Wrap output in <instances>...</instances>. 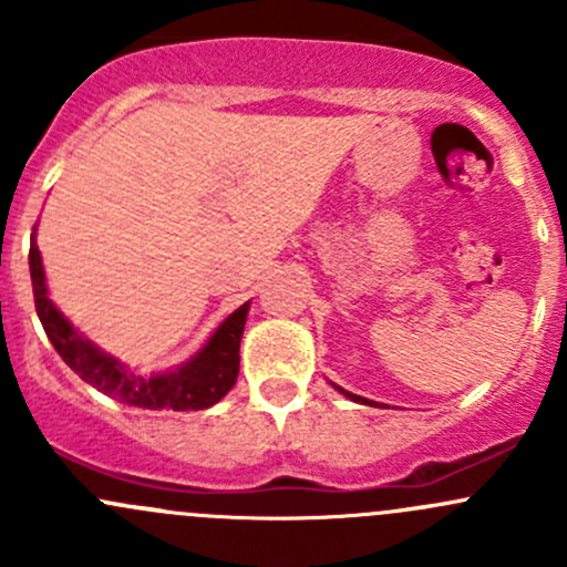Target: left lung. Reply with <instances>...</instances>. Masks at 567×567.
Instances as JSON below:
<instances>
[{
	"label": "left lung",
	"mask_w": 567,
	"mask_h": 567,
	"mask_svg": "<svg viewBox=\"0 0 567 567\" xmlns=\"http://www.w3.org/2000/svg\"><path fill=\"white\" fill-rule=\"evenodd\" d=\"M337 390H340V386H337ZM342 394H346V398H351V400H357V403H370L368 398H359V394H351V392H346V390H340Z\"/></svg>",
	"instance_id": "obj_1"
}]
</instances>
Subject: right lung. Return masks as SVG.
<instances>
[{
    "label": "right lung",
    "mask_w": 567,
    "mask_h": 567,
    "mask_svg": "<svg viewBox=\"0 0 567 567\" xmlns=\"http://www.w3.org/2000/svg\"><path fill=\"white\" fill-rule=\"evenodd\" d=\"M30 274L38 318L54 351L60 353L62 362L79 379L93 384L95 390L109 394V398L120 400L125 405H136V409L199 411L219 403L236 384L238 364H241L238 348H241L249 301L221 320L219 329L199 348L197 357L188 359L186 364H181L173 373L140 375L114 357H109L101 348H95L87 337L73 329L71 320L56 310L54 301L49 299V288H45L43 260H40L35 236H32L30 247Z\"/></svg>",
    "instance_id": "right-lung-1"
}]
</instances>
